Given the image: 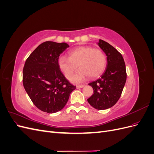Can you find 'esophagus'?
<instances>
[{"mask_svg":"<svg viewBox=\"0 0 154 154\" xmlns=\"http://www.w3.org/2000/svg\"><path fill=\"white\" fill-rule=\"evenodd\" d=\"M84 86H85V85H78L76 86V88H83Z\"/></svg>","mask_w":154,"mask_h":154,"instance_id":"esophagus-1","label":"esophagus"}]
</instances>
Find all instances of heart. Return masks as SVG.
Listing matches in <instances>:
<instances>
[{
  "mask_svg": "<svg viewBox=\"0 0 154 154\" xmlns=\"http://www.w3.org/2000/svg\"><path fill=\"white\" fill-rule=\"evenodd\" d=\"M60 69L65 77L70 80L78 67V70L72 78L74 83H81L90 76L96 78L103 72L106 65V57L103 51L93 49L89 46H80L69 52V58L62 56L58 60Z\"/></svg>",
  "mask_w": 154,
  "mask_h": 154,
  "instance_id": "b5f03b06",
  "label": "heart"
}]
</instances>
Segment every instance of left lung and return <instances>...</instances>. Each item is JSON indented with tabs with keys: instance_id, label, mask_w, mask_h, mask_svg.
I'll list each match as a JSON object with an SVG mask.
<instances>
[{
	"instance_id": "8db88e82",
	"label": "left lung",
	"mask_w": 154,
	"mask_h": 154,
	"mask_svg": "<svg viewBox=\"0 0 154 154\" xmlns=\"http://www.w3.org/2000/svg\"><path fill=\"white\" fill-rule=\"evenodd\" d=\"M98 45L106 55L107 65L101 77L88 85L94 90L87 101L97 110L114 106L119 100L127 80L124 59L119 51L106 42L100 40Z\"/></svg>"
}]
</instances>
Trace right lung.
I'll use <instances>...</instances> for the list:
<instances>
[{
    "mask_svg": "<svg viewBox=\"0 0 154 154\" xmlns=\"http://www.w3.org/2000/svg\"><path fill=\"white\" fill-rule=\"evenodd\" d=\"M69 45L47 41L27 58L23 69V85L33 104L40 110L55 113L66 105L75 89L60 70V54Z\"/></svg>",
    "mask_w": 154,
    "mask_h": 154,
    "instance_id": "1",
    "label": "right lung"
}]
</instances>
